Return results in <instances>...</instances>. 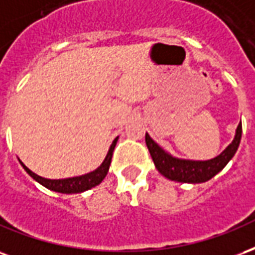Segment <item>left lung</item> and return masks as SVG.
Instances as JSON below:
<instances>
[{
    "instance_id": "obj_1",
    "label": "left lung",
    "mask_w": 255,
    "mask_h": 255,
    "mask_svg": "<svg viewBox=\"0 0 255 255\" xmlns=\"http://www.w3.org/2000/svg\"><path fill=\"white\" fill-rule=\"evenodd\" d=\"M241 137H242V125L239 124L235 138L227 146L226 150L215 159L206 161L182 160V159L172 157L161 149L160 146L150 138L148 133L145 134V142L152 156V160L161 175H164L171 181L183 182V183H201V182L209 181L227 166V163L231 160L232 156L235 155V152L238 150Z\"/></svg>"
}]
</instances>
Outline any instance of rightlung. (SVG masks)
Listing matches in <instances>:
<instances>
[{"mask_svg":"<svg viewBox=\"0 0 255 255\" xmlns=\"http://www.w3.org/2000/svg\"><path fill=\"white\" fill-rule=\"evenodd\" d=\"M117 140H118V137L113 141V144L110 146L109 153L106 156L105 161L102 163V166L99 168H96L95 171H92V172L81 176H74V178H68V179H46V178L36 175L35 172L29 170L28 167L24 166L21 161L20 163L24 167V170L27 171L35 181H38L40 185H43L44 187H47L50 190L58 191V193H66V194H70V193H81V191L88 190L91 187H95L96 185H99L100 182L105 179V176L109 172L113 152H114V148L117 145Z\"/></svg>","mask_w":255,"mask_h":255,"instance_id":"right-lung-1","label":"right lung"}]
</instances>
